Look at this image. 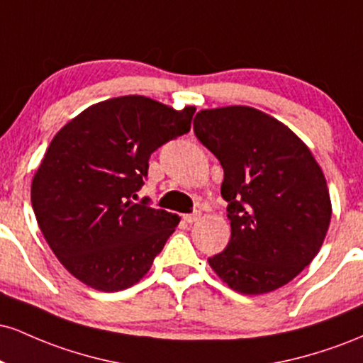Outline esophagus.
<instances>
[{
	"mask_svg": "<svg viewBox=\"0 0 363 363\" xmlns=\"http://www.w3.org/2000/svg\"><path fill=\"white\" fill-rule=\"evenodd\" d=\"M199 216H201V213H199V211H196V213L184 215V216H182V218H184V222H187V223H194V222H198Z\"/></svg>",
	"mask_w": 363,
	"mask_h": 363,
	"instance_id": "obj_1",
	"label": "esophagus"
}]
</instances>
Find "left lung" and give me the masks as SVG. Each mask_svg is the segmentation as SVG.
Returning a JSON list of instances; mask_svg holds the SVG:
<instances>
[{"mask_svg":"<svg viewBox=\"0 0 363 363\" xmlns=\"http://www.w3.org/2000/svg\"><path fill=\"white\" fill-rule=\"evenodd\" d=\"M193 129L223 167L232 228L225 251L208 257L211 269L244 295L286 285L314 259L331 222L326 179L309 147L249 106L199 111Z\"/></svg>","mask_w":363,"mask_h":363,"instance_id":"obj_1","label":"left lung"}]
</instances>
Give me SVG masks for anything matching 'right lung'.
<instances>
[{
	"instance_id": "right-lung-1",
	"label": "right lung",
	"mask_w": 363,
	"mask_h": 363,
	"mask_svg": "<svg viewBox=\"0 0 363 363\" xmlns=\"http://www.w3.org/2000/svg\"><path fill=\"white\" fill-rule=\"evenodd\" d=\"M194 111L124 95L86 107L52 138L32 179V208L45 242L86 286L138 283L176 230L179 215L133 198L150 155L189 131Z\"/></svg>"
}]
</instances>
